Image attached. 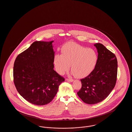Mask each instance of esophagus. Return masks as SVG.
Returning <instances> with one entry per match:
<instances>
[{
    "mask_svg": "<svg viewBox=\"0 0 132 132\" xmlns=\"http://www.w3.org/2000/svg\"><path fill=\"white\" fill-rule=\"evenodd\" d=\"M66 80L67 81H70V82H72L73 81V79H69V78H66Z\"/></svg>",
    "mask_w": 132,
    "mask_h": 132,
    "instance_id": "obj_1",
    "label": "esophagus"
}]
</instances>
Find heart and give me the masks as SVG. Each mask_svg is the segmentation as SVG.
<instances>
[{"mask_svg":"<svg viewBox=\"0 0 132 132\" xmlns=\"http://www.w3.org/2000/svg\"><path fill=\"white\" fill-rule=\"evenodd\" d=\"M97 60L98 56L94 50L69 43L62 47V55L55 56L54 64L60 74L68 71L71 65L73 74L78 78H83L93 71Z\"/></svg>","mask_w":132,"mask_h":132,"instance_id":"b5f03b06","label":"heart"}]
</instances>
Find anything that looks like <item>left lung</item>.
Instances as JSON below:
<instances>
[{
    "instance_id": "1",
    "label": "left lung",
    "mask_w": 132,
    "mask_h": 132,
    "mask_svg": "<svg viewBox=\"0 0 132 132\" xmlns=\"http://www.w3.org/2000/svg\"><path fill=\"white\" fill-rule=\"evenodd\" d=\"M98 55L93 71L81 79V88L77 93L86 103L94 104L106 98L114 88L117 79V61L114 54L102 44H94Z\"/></svg>"
}]
</instances>
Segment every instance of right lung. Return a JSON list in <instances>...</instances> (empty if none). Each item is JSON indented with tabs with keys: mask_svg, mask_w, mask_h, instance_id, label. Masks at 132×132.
Returning a JSON list of instances; mask_svg holds the SVG:
<instances>
[{
	"mask_svg": "<svg viewBox=\"0 0 132 132\" xmlns=\"http://www.w3.org/2000/svg\"><path fill=\"white\" fill-rule=\"evenodd\" d=\"M36 41L16 58L14 82L18 93L26 100L36 105L51 102L65 78L54 70L52 43Z\"/></svg>",
	"mask_w": 132,
	"mask_h": 132,
	"instance_id": "add662e5",
	"label": "right lung"
}]
</instances>
